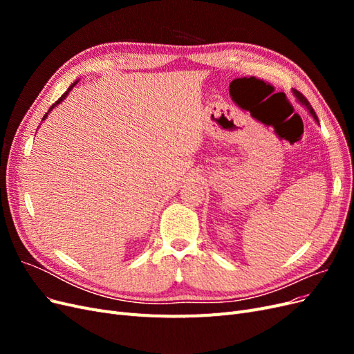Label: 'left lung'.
<instances>
[{"label": "left lung", "instance_id": "obj_1", "mask_svg": "<svg viewBox=\"0 0 354 354\" xmlns=\"http://www.w3.org/2000/svg\"><path fill=\"white\" fill-rule=\"evenodd\" d=\"M292 94H294V97L297 99V102L299 103V104H301V106H304V108L307 109V112L310 113V116H312L313 118V120H315V122H317L319 124V120H317V116H316V112L313 111V108H312V106H310V103H308V100L304 97V95L301 94V93H299V91H297V90H292Z\"/></svg>", "mask_w": 354, "mask_h": 354}]
</instances>
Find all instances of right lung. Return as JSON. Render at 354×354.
<instances>
[{
    "label": "right lung",
    "instance_id": "1",
    "mask_svg": "<svg viewBox=\"0 0 354 354\" xmlns=\"http://www.w3.org/2000/svg\"><path fill=\"white\" fill-rule=\"evenodd\" d=\"M78 81H80V80H77V81H75V82H73V84H71V87H69V88H68V91H66V93H65V94H63V95H62V97H60V99H59V100H57V102H56V103H55V104H53V106H51V108H50V109H48V112H47V113H46V115H44V118H42V122H44V121H46V118H47V116H48V115H50V112H51V111H53V109H55V108H56V106H59V104H60V103H62V102H63V100H65V99H66V97H68V94H69V93H71V91H72V88H73V87H75V85H77V84H78Z\"/></svg>",
    "mask_w": 354,
    "mask_h": 354
}]
</instances>
